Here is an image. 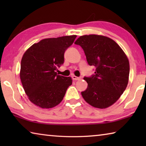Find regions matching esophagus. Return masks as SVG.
Instances as JSON below:
<instances>
[{
    "instance_id": "1",
    "label": "esophagus",
    "mask_w": 146,
    "mask_h": 146,
    "mask_svg": "<svg viewBox=\"0 0 146 146\" xmlns=\"http://www.w3.org/2000/svg\"><path fill=\"white\" fill-rule=\"evenodd\" d=\"M72 78L73 79V80H80L81 79V76H79V77H78V76H76L75 75L72 76Z\"/></svg>"
}]
</instances>
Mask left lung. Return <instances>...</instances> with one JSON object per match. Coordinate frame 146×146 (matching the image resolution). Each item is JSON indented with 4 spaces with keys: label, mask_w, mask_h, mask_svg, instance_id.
I'll list each match as a JSON object with an SVG mask.
<instances>
[{
    "label": "left lung",
    "mask_w": 146,
    "mask_h": 146,
    "mask_svg": "<svg viewBox=\"0 0 146 146\" xmlns=\"http://www.w3.org/2000/svg\"><path fill=\"white\" fill-rule=\"evenodd\" d=\"M75 44L83 49L89 65L95 67L94 75L84 78L88 88L81 92L82 97L95 108L110 107L117 102L127 86L129 63L126 55L107 36L84 35Z\"/></svg>",
    "instance_id": "1"
}]
</instances>
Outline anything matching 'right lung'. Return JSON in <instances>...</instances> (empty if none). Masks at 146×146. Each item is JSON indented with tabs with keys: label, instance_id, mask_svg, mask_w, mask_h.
<instances>
[{
	"label": "right lung",
	"instance_id": "obj_1",
	"mask_svg": "<svg viewBox=\"0 0 146 146\" xmlns=\"http://www.w3.org/2000/svg\"><path fill=\"white\" fill-rule=\"evenodd\" d=\"M76 35L45 38L24 53L20 76L29 100L41 108H51L61 102L72 84L71 78L58 75L56 70L64 62V53Z\"/></svg>",
	"mask_w": 146,
	"mask_h": 146
}]
</instances>
